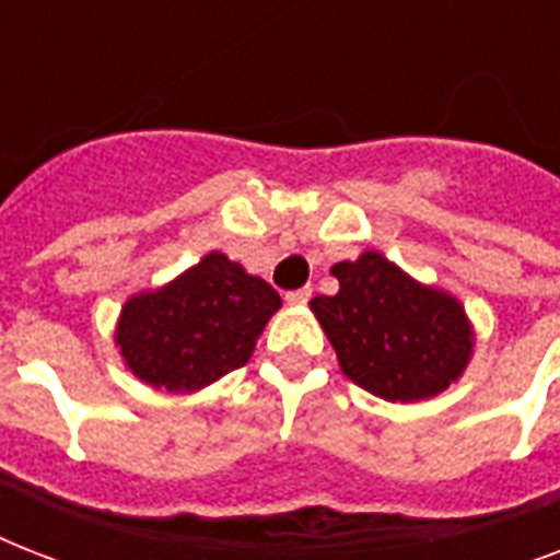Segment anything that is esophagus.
Masks as SVG:
<instances>
[{
	"label": "esophagus",
	"mask_w": 560,
	"mask_h": 560,
	"mask_svg": "<svg viewBox=\"0 0 560 560\" xmlns=\"http://www.w3.org/2000/svg\"><path fill=\"white\" fill-rule=\"evenodd\" d=\"M314 296V290L311 288H299V290H290V293H284V302L288 305H307V299Z\"/></svg>",
	"instance_id": "1"
}]
</instances>
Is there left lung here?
Returning <instances> with one entry per match:
<instances>
[{"mask_svg":"<svg viewBox=\"0 0 560 560\" xmlns=\"http://www.w3.org/2000/svg\"><path fill=\"white\" fill-rule=\"evenodd\" d=\"M334 296L311 299L346 377L383 400H424L459 381L474 354L465 307L409 279L381 253L334 264Z\"/></svg>","mask_w":560,"mask_h":560,"instance_id":"8db88e82","label":"left lung"}]
</instances>
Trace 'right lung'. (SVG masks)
I'll list each match as a JSON object with an SVG mask.
<instances>
[{"label": "right lung", "instance_id": "right-lung-1", "mask_svg": "<svg viewBox=\"0 0 560 560\" xmlns=\"http://www.w3.org/2000/svg\"><path fill=\"white\" fill-rule=\"evenodd\" d=\"M279 307L281 296L267 281L209 253L165 288L127 299L116 346L127 369L153 389L197 392L253 358Z\"/></svg>", "mask_w": 560, "mask_h": 560}]
</instances>
